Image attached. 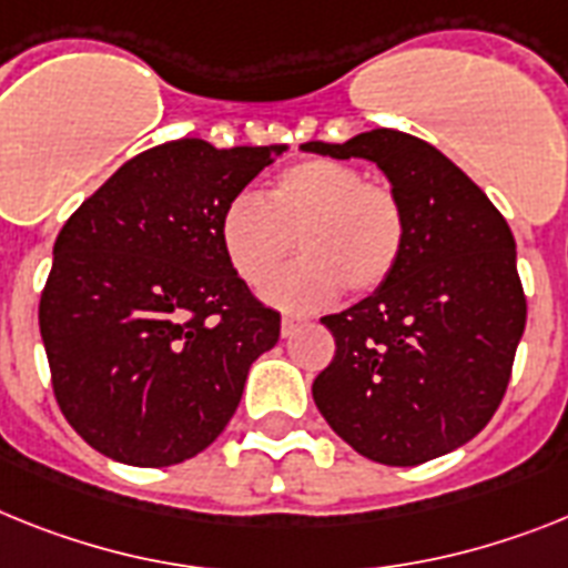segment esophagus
<instances>
[{
    "label": "esophagus",
    "instance_id": "34e87169",
    "mask_svg": "<svg viewBox=\"0 0 568 568\" xmlns=\"http://www.w3.org/2000/svg\"><path fill=\"white\" fill-rule=\"evenodd\" d=\"M303 323L306 317H300V314H283V337H292Z\"/></svg>",
    "mask_w": 568,
    "mask_h": 568
}]
</instances>
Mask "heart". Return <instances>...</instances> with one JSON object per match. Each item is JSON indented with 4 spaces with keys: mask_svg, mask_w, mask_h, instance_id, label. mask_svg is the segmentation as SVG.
Segmentation results:
<instances>
[{
    "mask_svg": "<svg viewBox=\"0 0 568 568\" xmlns=\"http://www.w3.org/2000/svg\"><path fill=\"white\" fill-rule=\"evenodd\" d=\"M288 271L262 294L280 308H314L341 288L355 297L378 292L398 268L407 216L393 187L364 181L346 161L306 159L285 166L265 195H233L219 216V245L242 283L262 285L292 254Z\"/></svg>",
    "mask_w": 568,
    "mask_h": 568,
    "instance_id": "heart-1",
    "label": "heart"
}]
</instances>
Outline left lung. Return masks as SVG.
Wrapping results in <instances>:
<instances>
[{"instance_id": "obj_1", "label": "left lung", "mask_w": 568, "mask_h": 568, "mask_svg": "<svg viewBox=\"0 0 568 568\" xmlns=\"http://www.w3.org/2000/svg\"><path fill=\"white\" fill-rule=\"evenodd\" d=\"M300 150L378 164L407 216L393 276L321 321L337 349L314 378V404L346 445L381 465L450 454L497 413L526 328L511 227L454 161L407 132Z\"/></svg>"}]
</instances>
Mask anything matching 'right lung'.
<instances>
[{
  "instance_id": "add662e5",
  "label": "right lung",
  "mask_w": 568,
  "mask_h": 568,
  "mask_svg": "<svg viewBox=\"0 0 568 568\" xmlns=\"http://www.w3.org/2000/svg\"><path fill=\"white\" fill-rule=\"evenodd\" d=\"M285 146H152L85 199L54 242L40 335L65 422L103 456L166 468L240 407L280 314L247 292L219 216Z\"/></svg>"
}]
</instances>
